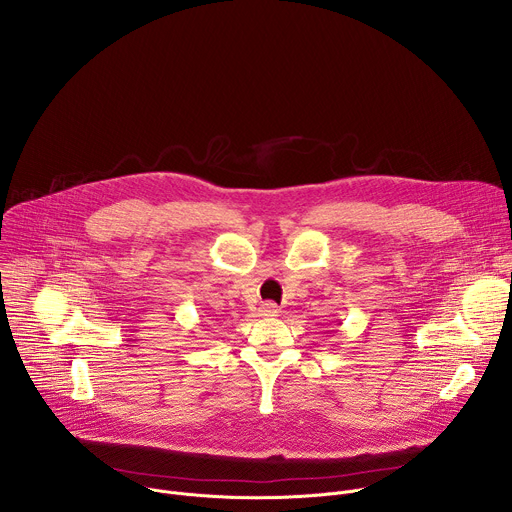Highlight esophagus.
Returning a JSON list of instances; mask_svg holds the SVG:
<instances>
[{"mask_svg":"<svg viewBox=\"0 0 512 512\" xmlns=\"http://www.w3.org/2000/svg\"><path fill=\"white\" fill-rule=\"evenodd\" d=\"M259 314H261L263 318H275V316L279 314V310H277V306H275L273 302H267V304H263V306L259 308Z\"/></svg>","mask_w":512,"mask_h":512,"instance_id":"esophagus-1","label":"esophagus"}]
</instances>
